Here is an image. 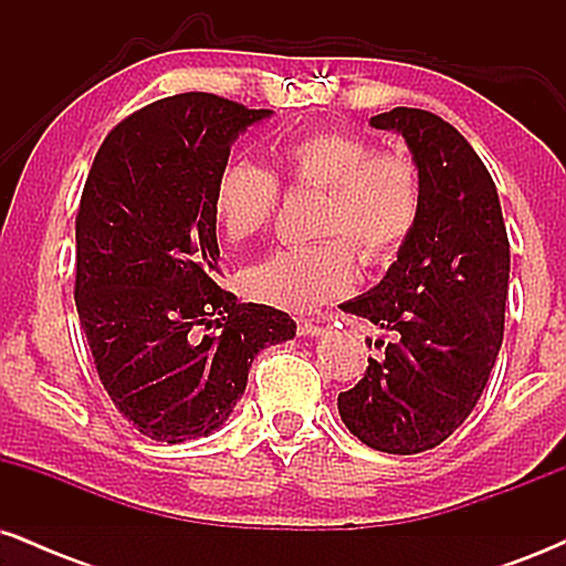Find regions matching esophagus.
I'll return each mask as SVG.
<instances>
[{"instance_id": "obj_1", "label": "esophagus", "mask_w": 566, "mask_h": 566, "mask_svg": "<svg viewBox=\"0 0 566 566\" xmlns=\"http://www.w3.org/2000/svg\"><path fill=\"white\" fill-rule=\"evenodd\" d=\"M297 333L316 337V335L324 333V327H322L319 322H314V319H301V322H297Z\"/></svg>"}]
</instances>
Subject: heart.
<instances>
[{"label": "heart", "mask_w": 566, "mask_h": 566, "mask_svg": "<svg viewBox=\"0 0 566 566\" xmlns=\"http://www.w3.org/2000/svg\"><path fill=\"white\" fill-rule=\"evenodd\" d=\"M276 161L292 188H322L316 242L290 244L239 274L244 295L287 311H308L354 282V251L382 263L415 231L423 207L418 165L405 154L378 151L343 129H314L276 146ZM279 210V184L265 167L231 159L218 175L216 216L231 242L258 237Z\"/></svg>", "instance_id": "obj_1"}]
</instances>
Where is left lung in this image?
Here are the masks:
<instances>
[{
  "instance_id": "left-lung-1",
  "label": "left lung",
  "mask_w": 566,
  "mask_h": 566,
  "mask_svg": "<svg viewBox=\"0 0 566 566\" xmlns=\"http://www.w3.org/2000/svg\"><path fill=\"white\" fill-rule=\"evenodd\" d=\"M369 125L407 140L423 207L378 287L340 305L394 343H375L382 356L337 396V409L373 450L415 454L450 437L490 380L503 343L509 233L492 175L450 122L399 106Z\"/></svg>"
}]
</instances>
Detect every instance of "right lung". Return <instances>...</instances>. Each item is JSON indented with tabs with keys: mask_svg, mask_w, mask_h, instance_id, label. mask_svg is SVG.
Segmentation results:
<instances>
[{
	"mask_svg": "<svg viewBox=\"0 0 566 566\" xmlns=\"http://www.w3.org/2000/svg\"><path fill=\"white\" fill-rule=\"evenodd\" d=\"M271 114L212 93L165 97L106 135L84 184L76 311L103 388L154 441L223 426L252 359L295 337L290 314L216 282L218 175L239 133Z\"/></svg>",
	"mask_w": 566,
	"mask_h": 566,
	"instance_id": "1",
	"label": "right lung"
}]
</instances>
